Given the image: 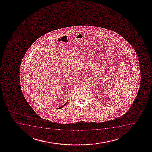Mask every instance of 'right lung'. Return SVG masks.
I'll use <instances>...</instances> for the list:
<instances>
[{"instance_id": "obj_1", "label": "right lung", "mask_w": 152, "mask_h": 152, "mask_svg": "<svg viewBox=\"0 0 152 152\" xmlns=\"http://www.w3.org/2000/svg\"><path fill=\"white\" fill-rule=\"evenodd\" d=\"M65 105H66V104H64V105H63V106H61V107H59V109H60V108H62V107H63V106H64ZM57 109H58V108H57Z\"/></svg>"}]
</instances>
